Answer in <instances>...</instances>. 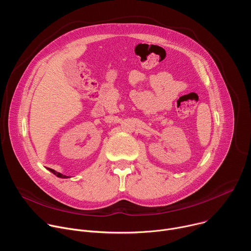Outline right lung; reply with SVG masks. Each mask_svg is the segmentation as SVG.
Masks as SVG:
<instances>
[{
	"label": "right lung",
	"mask_w": 251,
	"mask_h": 251,
	"mask_svg": "<svg viewBox=\"0 0 251 251\" xmlns=\"http://www.w3.org/2000/svg\"><path fill=\"white\" fill-rule=\"evenodd\" d=\"M50 171L52 174H54L56 176H58V177H62V178H66V177H69V176H64V175H62V174H60V173H58V172H56V171L52 170V169H50Z\"/></svg>",
	"instance_id": "right-lung-1"
}]
</instances>
